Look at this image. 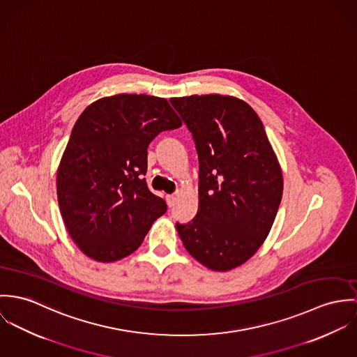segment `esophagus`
I'll list each match as a JSON object with an SVG mask.
<instances>
[{
	"mask_svg": "<svg viewBox=\"0 0 357 357\" xmlns=\"http://www.w3.org/2000/svg\"><path fill=\"white\" fill-rule=\"evenodd\" d=\"M167 204H168V206H174V204H175V201H176V196H174V195H168L167 197Z\"/></svg>",
	"mask_w": 357,
	"mask_h": 357,
	"instance_id": "34e87169",
	"label": "esophagus"
}]
</instances>
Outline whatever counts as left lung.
<instances>
[{"mask_svg": "<svg viewBox=\"0 0 357 357\" xmlns=\"http://www.w3.org/2000/svg\"><path fill=\"white\" fill-rule=\"evenodd\" d=\"M193 135L198 155V211L176 223L186 250L209 270L248 261L268 236L282 199L277 155L257 114L220 94L169 100Z\"/></svg>", "mask_w": 357, "mask_h": 357, "instance_id": "8db88e82", "label": "left lung"}]
</instances>
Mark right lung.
<instances>
[{
	"label": "right lung",
	"mask_w": 357,
	"mask_h": 357,
	"mask_svg": "<svg viewBox=\"0 0 357 357\" xmlns=\"http://www.w3.org/2000/svg\"><path fill=\"white\" fill-rule=\"evenodd\" d=\"M182 126L165 98L116 94L77 120L57 168V199L73 241L90 259L112 263L139 248L167 204L144 175L148 146Z\"/></svg>",
	"instance_id": "right-lung-1"
}]
</instances>
